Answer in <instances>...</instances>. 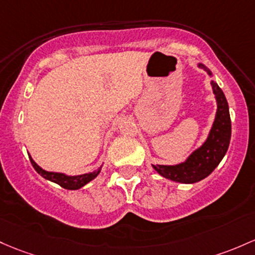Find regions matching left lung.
<instances>
[{"instance_id":"8db88e82","label":"left lung","mask_w":255,"mask_h":255,"mask_svg":"<svg viewBox=\"0 0 255 255\" xmlns=\"http://www.w3.org/2000/svg\"><path fill=\"white\" fill-rule=\"evenodd\" d=\"M198 68H203L209 76H212V72L203 64H198ZM211 85L217 99L218 109L208 138L202 146L195 150L183 163L175 166L152 164L153 169L162 177L177 183H197L208 177L225 156L231 139V120L228 100L217 82L212 81Z\"/></svg>"}]
</instances>
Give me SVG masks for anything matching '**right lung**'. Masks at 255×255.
I'll use <instances>...</instances> for the list:
<instances>
[{"mask_svg": "<svg viewBox=\"0 0 255 255\" xmlns=\"http://www.w3.org/2000/svg\"><path fill=\"white\" fill-rule=\"evenodd\" d=\"M30 158V162H31L32 167L35 168L36 172L38 173V174L42 175L44 179H47V180L49 181H53V183L58 184V185H60L61 187H64V189L66 190H78L81 189L82 186H85L86 184H88L89 181L93 180L94 178L97 177L98 174L100 173V167L98 170H94V172L92 173H86V174H81V175H66V174H63V173H55V172H47V170L42 169L40 166H38L37 163H36L35 161H33L31 156H29Z\"/></svg>", "mask_w": 255, "mask_h": 255, "instance_id": "add662e5", "label": "right lung"}]
</instances>
